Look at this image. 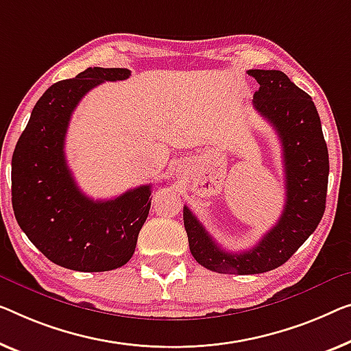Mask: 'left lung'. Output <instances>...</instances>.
Segmentation results:
<instances>
[{"label":"left lung","instance_id":"8db88e82","mask_svg":"<svg viewBox=\"0 0 351 351\" xmlns=\"http://www.w3.org/2000/svg\"><path fill=\"white\" fill-rule=\"evenodd\" d=\"M258 82L254 107L273 124L282 143L285 205L276 226L245 252H227L187 206L182 209L189 249L198 263L221 274H260L284 265L320 223L326 205L329 159L312 97L284 72L250 69Z\"/></svg>","mask_w":351,"mask_h":351}]
</instances>
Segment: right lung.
<instances>
[{"label": "right lung", "mask_w": 351, "mask_h": 351, "mask_svg": "<svg viewBox=\"0 0 351 351\" xmlns=\"http://www.w3.org/2000/svg\"><path fill=\"white\" fill-rule=\"evenodd\" d=\"M121 67H88L36 102L12 154V208L20 228L62 268L101 273L128 263L151 206V184L94 202L75 184L64 156L72 113L94 86L129 78Z\"/></svg>", "instance_id": "1"}]
</instances>
